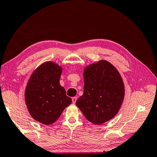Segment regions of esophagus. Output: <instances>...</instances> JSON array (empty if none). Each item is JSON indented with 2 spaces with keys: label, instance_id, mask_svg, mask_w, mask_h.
<instances>
[{
  "label": "esophagus",
  "instance_id": "1",
  "mask_svg": "<svg viewBox=\"0 0 157 157\" xmlns=\"http://www.w3.org/2000/svg\"><path fill=\"white\" fill-rule=\"evenodd\" d=\"M77 99H78V97H73V98H72V102H73V104H75V103L76 102Z\"/></svg>",
  "mask_w": 157,
  "mask_h": 157
}]
</instances>
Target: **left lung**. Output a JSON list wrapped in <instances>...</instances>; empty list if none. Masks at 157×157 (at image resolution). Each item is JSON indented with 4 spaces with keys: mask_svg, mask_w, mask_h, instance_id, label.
Here are the masks:
<instances>
[{
    "mask_svg": "<svg viewBox=\"0 0 157 157\" xmlns=\"http://www.w3.org/2000/svg\"><path fill=\"white\" fill-rule=\"evenodd\" d=\"M84 94L76 105L87 120L101 124L112 119L120 110L124 86L118 70L107 61L100 60L84 70Z\"/></svg>",
    "mask_w": 157,
    "mask_h": 157,
    "instance_id": "obj_1",
    "label": "left lung"
}]
</instances>
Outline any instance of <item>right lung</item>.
Returning <instances> with one entry per match:
<instances>
[{
    "instance_id": "obj_1",
    "label": "right lung",
    "mask_w": 157,
    "mask_h": 157,
    "mask_svg": "<svg viewBox=\"0 0 157 157\" xmlns=\"http://www.w3.org/2000/svg\"><path fill=\"white\" fill-rule=\"evenodd\" d=\"M62 68L52 62H44L32 73L25 91L30 116L46 125L56 121L72 102L59 84Z\"/></svg>"
}]
</instances>
